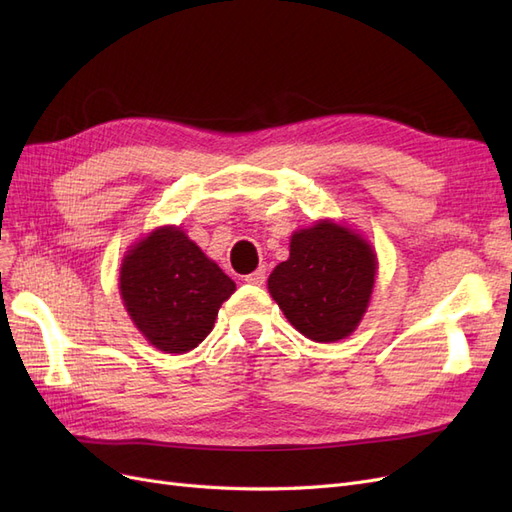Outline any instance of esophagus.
<instances>
[{
	"instance_id": "1",
	"label": "esophagus",
	"mask_w": 512,
	"mask_h": 512,
	"mask_svg": "<svg viewBox=\"0 0 512 512\" xmlns=\"http://www.w3.org/2000/svg\"><path fill=\"white\" fill-rule=\"evenodd\" d=\"M245 282L252 284V286H262V284L267 282V269L260 267V269L252 271L250 275H245Z\"/></svg>"
}]
</instances>
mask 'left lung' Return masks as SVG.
Here are the masks:
<instances>
[{"instance_id": "left-lung-1", "label": "left lung", "mask_w": 512, "mask_h": 512, "mask_svg": "<svg viewBox=\"0 0 512 512\" xmlns=\"http://www.w3.org/2000/svg\"><path fill=\"white\" fill-rule=\"evenodd\" d=\"M376 277L365 239L333 222L292 235L290 258L269 277V292L297 331L314 342H337L361 322Z\"/></svg>"}]
</instances>
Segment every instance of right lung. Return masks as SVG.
I'll use <instances>...</instances> for the list:
<instances>
[{
    "label": "right lung",
    "instance_id": "1",
    "mask_svg": "<svg viewBox=\"0 0 512 512\" xmlns=\"http://www.w3.org/2000/svg\"><path fill=\"white\" fill-rule=\"evenodd\" d=\"M121 299L149 342L181 354L211 333L235 282L173 226L153 230L123 258Z\"/></svg>",
    "mask_w": 512,
    "mask_h": 512
}]
</instances>
